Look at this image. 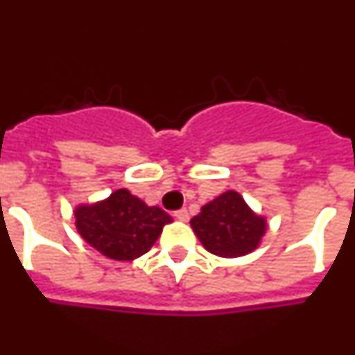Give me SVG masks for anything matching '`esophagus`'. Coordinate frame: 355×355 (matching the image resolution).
<instances>
[{"mask_svg":"<svg viewBox=\"0 0 355 355\" xmlns=\"http://www.w3.org/2000/svg\"><path fill=\"white\" fill-rule=\"evenodd\" d=\"M174 216L175 218H178V220H183V222H187L188 220V209L187 208H181V209H178V211H174Z\"/></svg>","mask_w":355,"mask_h":355,"instance_id":"34e87169","label":"esophagus"}]
</instances>
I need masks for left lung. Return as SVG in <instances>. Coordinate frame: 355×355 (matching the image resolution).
<instances>
[{
	"label": "left lung",
	"mask_w": 355,
	"mask_h": 355,
	"mask_svg": "<svg viewBox=\"0 0 355 355\" xmlns=\"http://www.w3.org/2000/svg\"><path fill=\"white\" fill-rule=\"evenodd\" d=\"M190 224L206 250L220 258L249 254L258 247L266 229L265 218L254 215L236 192L222 193L202 206Z\"/></svg>",
	"instance_id": "8db88e82"
}]
</instances>
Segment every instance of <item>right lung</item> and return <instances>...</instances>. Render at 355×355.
Wrapping results in <instances>:
<instances>
[{"mask_svg": "<svg viewBox=\"0 0 355 355\" xmlns=\"http://www.w3.org/2000/svg\"><path fill=\"white\" fill-rule=\"evenodd\" d=\"M168 222L172 218L163 209L147 206L128 190H117L99 205L76 209V227L83 240L117 261L146 254Z\"/></svg>", "mask_w": 355, "mask_h": 355, "instance_id": "obj_1", "label": "right lung"}]
</instances>
